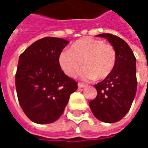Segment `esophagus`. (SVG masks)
Listing matches in <instances>:
<instances>
[{
    "instance_id": "obj_1",
    "label": "esophagus",
    "mask_w": 148,
    "mask_h": 148,
    "mask_svg": "<svg viewBox=\"0 0 148 148\" xmlns=\"http://www.w3.org/2000/svg\"><path fill=\"white\" fill-rule=\"evenodd\" d=\"M78 87H79V88H84V87H86V85H85L84 84H81V83H79V84H78Z\"/></svg>"
}]
</instances>
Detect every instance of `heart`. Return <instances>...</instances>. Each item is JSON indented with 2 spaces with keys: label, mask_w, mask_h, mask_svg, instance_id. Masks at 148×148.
Returning <instances> with one entry per match:
<instances>
[{
  "label": "heart",
  "mask_w": 148,
  "mask_h": 148,
  "mask_svg": "<svg viewBox=\"0 0 148 148\" xmlns=\"http://www.w3.org/2000/svg\"><path fill=\"white\" fill-rule=\"evenodd\" d=\"M59 62L64 72L69 77H74L78 74L83 64L84 68L81 72V77L84 79L90 80L96 78L102 79L112 71L116 53L111 45L86 37L74 42L70 50L63 51Z\"/></svg>",
  "instance_id": "obj_1"
}]
</instances>
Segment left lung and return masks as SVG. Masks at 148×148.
<instances>
[{"instance_id": "1", "label": "left lung", "mask_w": 148, "mask_h": 148, "mask_svg": "<svg viewBox=\"0 0 148 148\" xmlns=\"http://www.w3.org/2000/svg\"><path fill=\"white\" fill-rule=\"evenodd\" d=\"M115 49L116 62L106 78L94 87L97 97L89 102L95 118L103 123H113L128 112L137 92L136 58L129 45L123 39L111 34H100Z\"/></svg>"}]
</instances>
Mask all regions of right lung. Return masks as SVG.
<instances>
[{
	"label": "right lung",
	"instance_id": "obj_1",
	"mask_svg": "<svg viewBox=\"0 0 148 148\" xmlns=\"http://www.w3.org/2000/svg\"><path fill=\"white\" fill-rule=\"evenodd\" d=\"M69 42L45 37L34 42L19 58L16 74L18 100L25 115L38 124L55 122L64 112L77 83L61 69L59 58Z\"/></svg>",
	"mask_w": 148,
	"mask_h": 148
}]
</instances>
